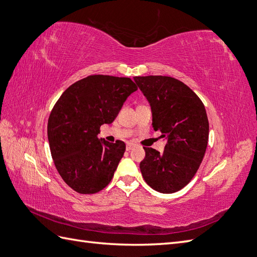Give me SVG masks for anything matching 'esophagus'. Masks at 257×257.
<instances>
[{
  "label": "esophagus",
  "mask_w": 257,
  "mask_h": 257,
  "mask_svg": "<svg viewBox=\"0 0 257 257\" xmlns=\"http://www.w3.org/2000/svg\"><path fill=\"white\" fill-rule=\"evenodd\" d=\"M135 147H136V146L134 145V143H130V142H129V143H127V146H126V150H127V151L133 150V149H134Z\"/></svg>",
  "instance_id": "obj_1"
}]
</instances>
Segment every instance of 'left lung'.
Segmentation results:
<instances>
[{
    "label": "left lung",
    "mask_w": 257,
    "mask_h": 257,
    "mask_svg": "<svg viewBox=\"0 0 257 257\" xmlns=\"http://www.w3.org/2000/svg\"><path fill=\"white\" fill-rule=\"evenodd\" d=\"M134 80L150 104L153 129L168 140L162 153L143 148L146 158L140 162L141 174L157 192H178L194 177L205 156L209 137L205 106L174 77L149 75Z\"/></svg>",
    "instance_id": "obj_1"
}]
</instances>
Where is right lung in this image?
<instances>
[{
    "label": "right lung",
    "mask_w": 257,
    "mask_h": 257,
    "mask_svg": "<svg viewBox=\"0 0 257 257\" xmlns=\"http://www.w3.org/2000/svg\"><path fill=\"white\" fill-rule=\"evenodd\" d=\"M129 77L89 75L62 93L48 119V140L62 180L80 194H95L111 181L126 145L98 139L137 91Z\"/></svg>",
    "instance_id": "right-lung-1"
}]
</instances>
